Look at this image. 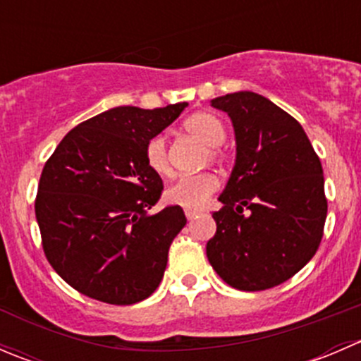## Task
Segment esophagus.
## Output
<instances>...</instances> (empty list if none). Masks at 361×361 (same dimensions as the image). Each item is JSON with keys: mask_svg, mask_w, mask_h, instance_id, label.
<instances>
[{"mask_svg": "<svg viewBox=\"0 0 361 361\" xmlns=\"http://www.w3.org/2000/svg\"><path fill=\"white\" fill-rule=\"evenodd\" d=\"M185 216L188 218V220H194L195 216H197V211H192V209H185Z\"/></svg>", "mask_w": 361, "mask_h": 361, "instance_id": "1", "label": "esophagus"}]
</instances>
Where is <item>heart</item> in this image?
<instances>
[{
	"instance_id": "b5f03b06",
	"label": "heart",
	"mask_w": 361,
	"mask_h": 361,
	"mask_svg": "<svg viewBox=\"0 0 361 361\" xmlns=\"http://www.w3.org/2000/svg\"><path fill=\"white\" fill-rule=\"evenodd\" d=\"M183 127L190 136H194L206 147H211V159H220L221 154L218 145L224 143L225 136H227V129H225V123L220 116L207 111L194 113L185 120ZM145 159H147L148 167L159 176L166 178L171 174L167 143L162 134H157V136L148 140L147 147H145ZM218 185H220V181H218L216 174L209 173V171L188 174V176L178 178L174 183L167 187L166 199L176 206L187 207V209H201L209 201L211 195L218 190Z\"/></svg>"
}]
</instances>
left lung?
<instances>
[{
	"mask_svg": "<svg viewBox=\"0 0 361 361\" xmlns=\"http://www.w3.org/2000/svg\"><path fill=\"white\" fill-rule=\"evenodd\" d=\"M235 134V164L214 211L206 255L232 288L260 292L297 274L318 250L326 220L322 162L300 123L260 94L211 99Z\"/></svg>",
	"mask_w": 361,
	"mask_h": 361,
	"instance_id": "obj_1",
	"label": "left lung"
}]
</instances>
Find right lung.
Segmentation results:
<instances>
[{
  "mask_svg": "<svg viewBox=\"0 0 361 361\" xmlns=\"http://www.w3.org/2000/svg\"><path fill=\"white\" fill-rule=\"evenodd\" d=\"M187 106L111 108L69 130L47 160L35 202L43 251L80 293L130 305L162 281L187 218L180 206L148 213L162 180L148 167L145 147Z\"/></svg>",
  "mask_w": 361,
  "mask_h": 361,
  "instance_id": "1",
  "label": "right lung"
}]
</instances>
